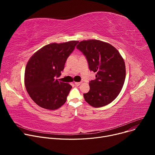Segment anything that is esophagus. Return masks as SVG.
Returning <instances> with one entry per match:
<instances>
[{
	"instance_id": "esophagus-1",
	"label": "esophagus",
	"mask_w": 155,
	"mask_h": 155,
	"mask_svg": "<svg viewBox=\"0 0 155 155\" xmlns=\"http://www.w3.org/2000/svg\"><path fill=\"white\" fill-rule=\"evenodd\" d=\"M75 84L77 86H80L81 84V82H75Z\"/></svg>"
}]
</instances>
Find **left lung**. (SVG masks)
Returning a JSON list of instances; mask_svg holds the SVG:
<instances>
[{"mask_svg": "<svg viewBox=\"0 0 155 155\" xmlns=\"http://www.w3.org/2000/svg\"><path fill=\"white\" fill-rule=\"evenodd\" d=\"M86 57L90 71L96 72V80L89 84L84 100L94 107L111 103L120 94L126 77L124 61L110 43L99 40L81 41L77 46Z\"/></svg>", "mask_w": 155, "mask_h": 155, "instance_id": "8db88e82", "label": "left lung"}]
</instances>
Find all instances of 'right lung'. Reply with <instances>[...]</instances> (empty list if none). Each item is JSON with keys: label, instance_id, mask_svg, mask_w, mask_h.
<instances>
[{"label": "right lung", "instance_id": "1", "mask_svg": "<svg viewBox=\"0 0 155 155\" xmlns=\"http://www.w3.org/2000/svg\"><path fill=\"white\" fill-rule=\"evenodd\" d=\"M78 41L52 43L36 51L28 61L25 73L26 89L40 107L56 110L64 104L72 86L59 81L66 60Z\"/></svg>", "mask_w": 155, "mask_h": 155}]
</instances>
